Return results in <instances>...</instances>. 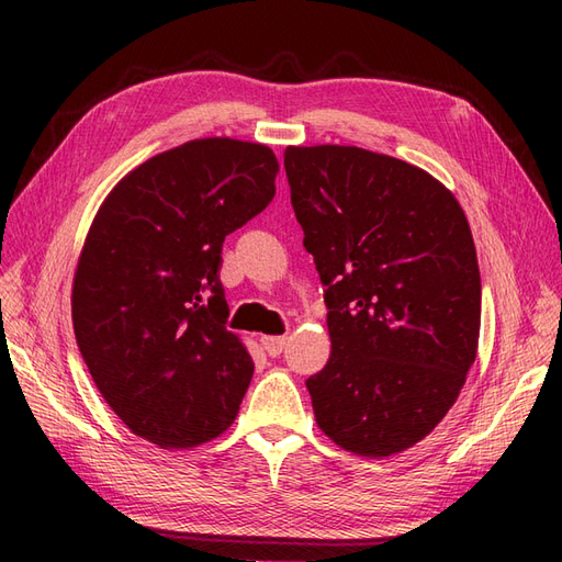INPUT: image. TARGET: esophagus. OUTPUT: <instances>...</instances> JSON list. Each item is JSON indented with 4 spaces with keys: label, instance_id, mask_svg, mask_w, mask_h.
<instances>
[{
    "label": "esophagus",
    "instance_id": "obj_1",
    "mask_svg": "<svg viewBox=\"0 0 562 562\" xmlns=\"http://www.w3.org/2000/svg\"><path fill=\"white\" fill-rule=\"evenodd\" d=\"M260 342L269 356H279L285 347V337L283 335H262Z\"/></svg>",
    "mask_w": 562,
    "mask_h": 562
}]
</instances>
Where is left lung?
<instances>
[{"label": "left lung", "instance_id": "8db88e82", "mask_svg": "<svg viewBox=\"0 0 562 562\" xmlns=\"http://www.w3.org/2000/svg\"><path fill=\"white\" fill-rule=\"evenodd\" d=\"M291 203L328 307L314 417L361 457L413 448L475 361L481 271L469 220L422 168L347 145L285 147Z\"/></svg>", "mask_w": 562, "mask_h": 562}]
</instances>
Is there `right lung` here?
I'll list each match as a JSON object with an SVG mask.
<instances>
[{
	"instance_id": "add662e5",
	"label": "right lung",
	"mask_w": 562,
	"mask_h": 562,
	"mask_svg": "<svg viewBox=\"0 0 562 562\" xmlns=\"http://www.w3.org/2000/svg\"><path fill=\"white\" fill-rule=\"evenodd\" d=\"M267 145L201 138L116 182L83 241L75 283L77 345L108 405L164 450L217 438L252 378L227 330L225 236L277 194Z\"/></svg>"
}]
</instances>
